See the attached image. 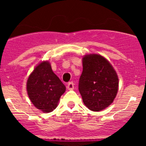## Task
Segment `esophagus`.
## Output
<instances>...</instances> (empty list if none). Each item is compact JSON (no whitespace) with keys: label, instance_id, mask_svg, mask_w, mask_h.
Here are the masks:
<instances>
[{"label":"esophagus","instance_id":"obj_1","mask_svg":"<svg viewBox=\"0 0 146 146\" xmlns=\"http://www.w3.org/2000/svg\"><path fill=\"white\" fill-rule=\"evenodd\" d=\"M67 89L69 90H73L74 89V83L73 82H69L67 85Z\"/></svg>","mask_w":146,"mask_h":146}]
</instances>
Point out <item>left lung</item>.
Segmentation results:
<instances>
[{"label":"left lung","instance_id":"left-lung-1","mask_svg":"<svg viewBox=\"0 0 146 146\" xmlns=\"http://www.w3.org/2000/svg\"><path fill=\"white\" fill-rule=\"evenodd\" d=\"M79 91L84 104L92 111H100L112 104L118 89L116 72L100 55L92 54L82 58Z\"/></svg>","mask_w":146,"mask_h":146}]
</instances>
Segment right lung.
<instances>
[{"label": "right lung", "mask_w": 146, "mask_h": 146, "mask_svg": "<svg viewBox=\"0 0 146 146\" xmlns=\"http://www.w3.org/2000/svg\"><path fill=\"white\" fill-rule=\"evenodd\" d=\"M66 87L52 72L48 61H43L34 69L27 81V91L33 105L44 113L56 108Z\"/></svg>", "instance_id": "obj_1"}]
</instances>
